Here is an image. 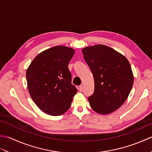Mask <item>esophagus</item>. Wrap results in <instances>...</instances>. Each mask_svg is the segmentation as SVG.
<instances>
[{
    "instance_id": "34e87169",
    "label": "esophagus",
    "mask_w": 152,
    "mask_h": 152,
    "mask_svg": "<svg viewBox=\"0 0 152 152\" xmlns=\"http://www.w3.org/2000/svg\"><path fill=\"white\" fill-rule=\"evenodd\" d=\"M78 89H79V91H83V86H82V85H81V86H79V88H78Z\"/></svg>"
}]
</instances>
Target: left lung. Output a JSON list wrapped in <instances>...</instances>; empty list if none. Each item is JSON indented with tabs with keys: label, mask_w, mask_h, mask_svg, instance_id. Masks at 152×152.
I'll return each mask as SVG.
<instances>
[{
	"label": "left lung",
	"mask_w": 152,
	"mask_h": 152,
	"mask_svg": "<svg viewBox=\"0 0 152 152\" xmlns=\"http://www.w3.org/2000/svg\"><path fill=\"white\" fill-rule=\"evenodd\" d=\"M82 53L94 78L89 104L98 114H110L124 104L133 88L130 63L122 54L102 44L83 48Z\"/></svg>",
	"instance_id": "left-lung-1"
}]
</instances>
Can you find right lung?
Returning <instances> with one entry per match:
<instances>
[{"label": "right lung", "instance_id": "right-lung-1", "mask_svg": "<svg viewBox=\"0 0 152 152\" xmlns=\"http://www.w3.org/2000/svg\"><path fill=\"white\" fill-rule=\"evenodd\" d=\"M74 54L72 48L57 46L34 58L26 72L32 99L42 111L57 116L70 107L78 90L71 83L69 63Z\"/></svg>", "mask_w": 152, "mask_h": 152}]
</instances>
